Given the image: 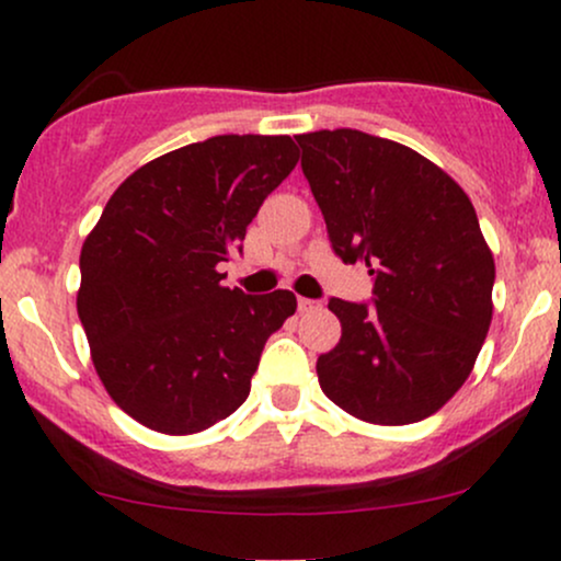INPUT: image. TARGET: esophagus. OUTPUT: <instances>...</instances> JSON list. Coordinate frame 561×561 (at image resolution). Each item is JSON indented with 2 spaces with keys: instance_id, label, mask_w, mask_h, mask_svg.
Returning <instances> with one entry per match:
<instances>
[{
  "instance_id": "obj_1",
  "label": "esophagus",
  "mask_w": 561,
  "mask_h": 561,
  "mask_svg": "<svg viewBox=\"0 0 561 561\" xmlns=\"http://www.w3.org/2000/svg\"><path fill=\"white\" fill-rule=\"evenodd\" d=\"M321 302L319 300H311V298H298V311L300 313H308V311H319Z\"/></svg>"
}]
</instances>
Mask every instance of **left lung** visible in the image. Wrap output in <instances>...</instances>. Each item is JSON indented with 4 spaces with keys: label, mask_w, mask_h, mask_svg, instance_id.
<instances>
[{
    "label": "left lung",
    "mask_w": 561,
    "mask_h": 561,
    "mask_svg": "<svg viewBox=\"0 0 561 561\" xmlns=\"http://www.w3.org/2000/svg\"><path fill=\"white\" fill-rule=\"evenodd\" d=\"M334 253L364 261L375 306L330 300L343 334L317 362L324 396L369 424H411L467 382L493 319V253L440 165L356 128L298 134Z\"/></svg>",
    "instance_id": "left-lung-1"
}]
</instances>
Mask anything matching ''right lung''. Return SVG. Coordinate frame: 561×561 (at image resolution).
<instances>
[{"label":"right lung","mask_w":561,"mask_h":561,"mask_svg":"<svg viewBox=\"0 0 561 561\" xmlns=\"http://www.w3.org/2000/svg\"><path fill=\"white\" fill-rule=\"evenodd\" d=\"M289 137L224 134L126 179L81 248L76 308L107 396L163 435H195L244 403L289 289L244 295L218 263L289 176Z\"/></svg>","instance_id":"obj_1"}]
</instances>
